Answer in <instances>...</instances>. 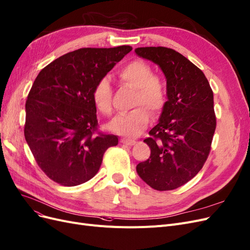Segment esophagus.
Here are the masks:
<instances>
[{
  "label": "esophagus",
  "instance_id": "34e87169",
  "mask_svg": "<svg viewBox=\"0 0 250 250\" xmlns=\"http://www.w3.org/2000/svg\"><path fill=\"white\" fill-rule=\"evenodd\" d=\"M120 141H122L123 144L128 145V146H133V145L136 144V141L135 140H131V139H122Z\"/></svg>",
  "mask_w": 250,
  "mask_h": 250
}]
</instances>
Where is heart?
<instances>
[{
    "instance_id": "1",
    "label": "heart",
    "mask_w": 250,
    "mask_h": 250,
    "mask_svg": "<svg viewBox=\"0 0 250 250\" xmlns=\"http://www.w3.org/2000/svg\"><path fill=\"white\" fill-rule=\"evenodd\" d=\"M118 76L123 82L136 88L133 106L130 112L116 115L108 125L110 131L123 136H136L148 125L149 112L156 116L164 109L167 102V85L165 80L152 74L148 63L135 60L119 70ZM112 88L108 78H101L92 89V102L101 113L109 115L112 112ZM141 105V107H138Z\"/></svg>"
}]
</instances>
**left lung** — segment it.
<instances>
[{"instance_id": "obj_1", "label": "left lung", "mask_w": 250, "mask_h": 250, "mask_svg": "<svg viewBox=\"0 0 250 250\" xmlns=\"http://www.w3.org/2000/svg\"><path fill=\"white\" fill-rule=\"evenodd\" d=\"M135 52L161 68L168 99L144 140L150 147L149 159L136 170L150 188L175 189L195 177L208 158L216 126L213 91L204 73L177 51L139 47Z\"/></svg>"}]
</instances>
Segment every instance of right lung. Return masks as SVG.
Returning <instances> with one entry per match:
<instances>
[{"label": "right lung", "instance_id": "obj_1", "mask_svg": "<svg viewBox=\"0 0 250 250\" xmlns=\"http://www.w3.org/2000/svg\"><path fill=\"white\" fill-rule=\"evenodd\" d=\"M133 48H81L47 64L35 79L25 103L24 137L47 176L75 187L98 173L118 137L97 133L96 83Z\"/></svg>", "mask_w": 250, "mask_h": 250}]
</instances>
